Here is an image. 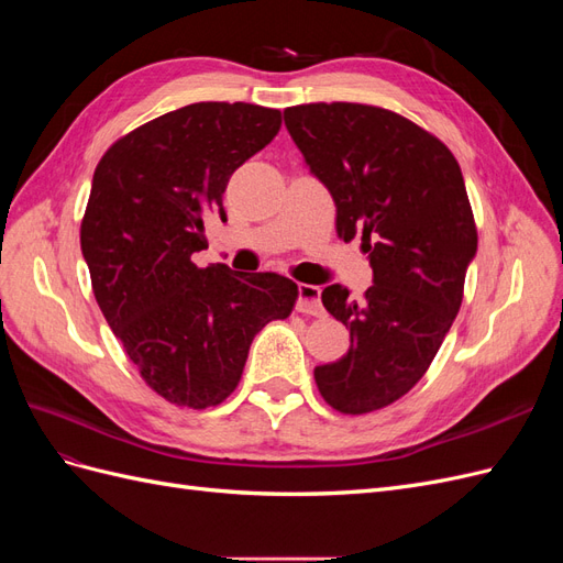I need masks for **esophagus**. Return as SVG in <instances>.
<instances>
[{
	"mask_svg": "<svg viewBox=\"0 0 563 563\" xmlns=\"http://www.w3.org/2000/svg\"><path fill=\"white\" fill-rule=\"evenodd\" d=\"M298 312L302 314H312V317H321L323 308H321V288L314 284H298V302H296Z\"/></svg>",
	"mask_w": 563,
	"mask_h": 563,
	"instance_id": "esophagus-1",
	"label": "esophagus"
}]
</instances>
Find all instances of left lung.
Wrapping results in <instances>:
<instances>
[{"label": "left lung", "instance_id": "left-lung-1", "mask_svg": "<svg viewBox=\"0 0 563 563\" xmlns=\"http://www.w3.org/2000/svg\"><path fill=\"white\" fill-rule=\"evenodd\" d=\"M284 124L335 201L338 236L362 234L373 267L362 300L340 284L321 291L350 350L314 380L340 413L378 411L424 376L463 302L476 253L463 172L432 133L385 108L296 106Z\"/></svg>", "mask_w": 563, "mask_h": 563}]
</instances>
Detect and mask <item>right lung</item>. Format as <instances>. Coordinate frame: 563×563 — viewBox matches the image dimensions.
Listing matches in <instances>:
<instances>
[{"label":"right lung","mask_w":563,"mask_h":563,"mask_svg":"<svg viewBox=\"0 0 563 563\" xmlns=\"http://www.w3.org/2000/svg\"><path fill=\"white\" fill-rule=\"evenodd\" d=\"M279 126L272 108L192 103L126 133L96 166L79 234L96 302L143 380L176 406L225 401L255 333L294 310L288 277L192 263L207 216L228 218L230 176Z\"/></svg>","instance_id":"obj_1"}]
</instances>
